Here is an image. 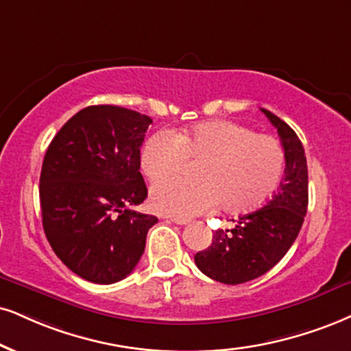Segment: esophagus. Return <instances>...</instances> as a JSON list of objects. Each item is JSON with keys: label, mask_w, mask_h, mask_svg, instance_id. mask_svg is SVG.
I'll return each mask as SVG.
<instances>
[{"label": "esophagus", "mask_w": 351, "mask_h": 351, "mask_svg": "<svg viewBox=\"0 0 351 351\" xmlns=\"http://www.w3.org/2000/svg\"><path fill=\"white\" fill-rule=\"evenodd\" d=\"M169 221H172L174 224H180V226H185V224L189 223V219H184V218H169Z\"/></svg>", "instance_id": "esophagus-1"}]
</instances>
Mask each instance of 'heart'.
<instances>
[{"mask_svg":"<svg viewBox=\"0 0 351 351\" xmlns=\"http://www.w3.org/2000/svg\"><path fill=\"white\" fill-rule=\"evenodd\" d=\"M187 158H200L197 180H175L151 190L159 213L192 218L216 208L250 211L274 195L285 172V151L278 140L258 135L245 125L213 120L172 133H156L140 156L143 174L160 182L180 173Z\"/></svg>","mask_w":351,"mask_h":351,"instance_id":"1","label":"heart"}]
</instances>
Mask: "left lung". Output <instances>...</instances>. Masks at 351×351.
Here are the masks:
<instances>
[{
    "instance_id": "1",
    "label": "left lung",
    "mask_w": 351,
    "mask_h": 351,
    "mask_svg": "<svg viewBox=\"0 0 351 351\" xmlns=\"http://www.w3.org/2000/svg\"><path fill=\"white\" fill-rule=\"evenodd\" d=\"M261 110L280 135L285 179L262 208L239 216L232 229L215 231L210 247L195 254L200 271L219 283H245L274 268L296 241L308 211V162L300 138L270 110Z\"/></svg>"
}]
</instances>
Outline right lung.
<instances>
[{
	"label": "right lung",
	"instance_id": "1",
	"mask_svg": "<svg viewBox=\"0 0 351 351\" xmlns=\"http://www.w3.org/2000/svg\"><path fill=\"white\" fill-rule=\"evenodd\" d=\"M151 123L125 107H86L63 125L43 158V231L60 261L93 283L132 274L158 223L130 208L148 195L140 146Z\"/></svg>",
	"mask_w": 351,
	"mask_h": 351
}]
</instances>
